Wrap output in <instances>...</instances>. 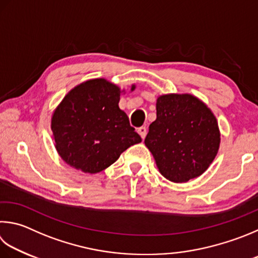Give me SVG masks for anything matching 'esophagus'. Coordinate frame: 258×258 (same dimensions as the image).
Segmentation results:
<instances>
[{
    "mask_svg": "<svg viewBox=\"0 0 258 258\" xmlns=\"http://www.w3.org/2000/svg\"><path fill=\"white\" fill-rule=\"evenodd\" d=\"M138 133L141 135V138L144 139L145 135H147V127L145 126H141V127L138 128Z\"/></svg>",
    "mask_w": 258,
    "mask_h": 258,
    "instance_id": "1",
    "label": "esophagus"
}]
</instances>
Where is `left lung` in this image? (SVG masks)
<instances>
[{"label":"left lung","mask_w":258,"mask_h":258,"mask_svg":"<svg viewBox=\"0 0 258 258\" xmlns=\"http://www.w3.org/2000/svg\"><path fill=\"white\" fill-rule=\"evenodd\" d=\"M157 118L144 140L160 174L186 182L208 170L220 148L218 120L208 105L190 93L157 98Z\"/></svg>","instance_id":"obj_1"}]
</instances>
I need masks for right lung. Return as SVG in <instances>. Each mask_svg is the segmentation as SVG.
Returning <instances> with one entry per match:
<instances>
[{
  "instance_id": "add662e5",
  "label": "right lung",
  "mask_w": 258,
  "mask_h": 258,
  "mask_svg": "<svg viewBox=\"0 0 258 258\" xmlns=\"http://www.w3.org/2000/svg\"><path fill=\"white\" fill-rule=\"evenodd\" d=\"M135 89L132 84L131 91ZM125 90L104 78L71 89L53 111L50 128L58 156L74 169L97 174L142 141L118 102Z\"/></svg>"
}]
</instances>
